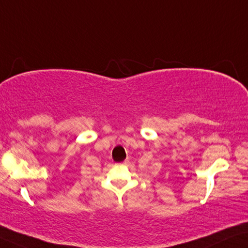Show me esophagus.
<instances>
[{"instance_id":"1","label":"esophagus","mask_w":248,"mask_h":248,"mask_svg":"<svg viewBox=\"0 0 248 248\" xmlns=\"http://www.w3.org/2000/svg\"><path fill=\"white\" fill-rule=\"evenodd\" d=\"M121 164H123V165H126V164H128V159H125V161L122 162Z\"/></svg>"}]
</instances>
